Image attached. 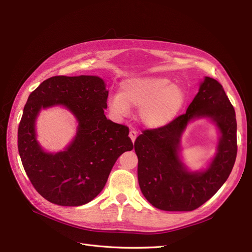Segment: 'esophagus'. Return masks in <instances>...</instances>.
I'll list each match as a JSON object with an SVG mask.
<instances>
[{"mask_svg":"<svg viewBox=\"0 0 252 252\" xmlns=\"http://www.w3.org/2000/svg\"><path fill=\"white\" fill-rule=\"evenodd\" d=\"M136 135H138V132H136L135 130H131L130 132H129V136H130V139H131L132 143L135 141V139H136Z\"/></svg>","mask_w":252,"mask_h":252,"instance_id":"obj_1","label":"esophagus"}]
</instances>
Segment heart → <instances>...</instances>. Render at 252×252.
Returning a JSON list of instances; mask_svg holds the SVG:
<instances>
[{"label":"heart","instance_id":"b5f03b06","mask_svg":"<svg viewBox=\"0 0 252 252\" xmlns=\"http://www.w3.org/2000/svg\"><path fill=\"white\" fill-rule=\"evenodd\" d=\"M186 95L180 86L162 77L133 79L122 85L121 94L108 98V107L116 117H126L129 106L140 108L142 123L149 128L170 124L185 104Z\"/></svg>","mask_w":252,"mask_h":252}]
</instances>
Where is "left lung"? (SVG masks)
<instances>
[{
	"label": "left lung",
	"instance_id": "8db88e82",
	"mask_svg": "<svg viewBox=\"0 0 252 252\" xmlns=\"http://www.w3.org/2000/svg\"><path fill=\"white\" fill-rule=\"evenodd\" d=\"M201 116L215 121L222 136L210 168L190 173L178 158L179 139L188 122ZM134 150L139 158L141 191L152 206L165 211L199 208L229 177L238 152L235 112L223 86L206 77L186 113L164 127L142 131L134 142Z\"/></svg>",
	"mask_w": 252,
	"mask_h": 252
}]
</instances>
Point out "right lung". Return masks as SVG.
Segmentation results:
<instances>
[{
    "instance_id": "right-lung-1",
    "label": "right lung",
    "mask_w": 252,
    "mask_h": 252,
    "mask_svg": "<svg viewBox=\"0 0 252 252\" xmlns=\"http://www.w3.org/2000/svg\"><path fill=\"white\" fill-rule=\"evenodd\" d=\"M108 91L94 75H56L30 94L19 125L18 148L32 186L44 199L61 206H81L102 191L118 158L131 150L129 128L107 120ZM63 104L78 119L77 136L65 152L41 150L34 122L39 109Z\"/></svg>"
}]
</instances>
